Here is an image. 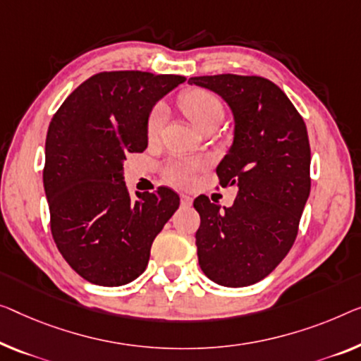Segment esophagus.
<instances>
[{"label": "esophagus", "instance_id": "34e87169", "mask_svg": "<svg viewBox=\"0 0 361 361\" xmlns=\"http://www.w3.org/2000/svg\"><path fill=\"white\" fill-rule=\"evenodd\" d=\"M180 199H181L183 206H191V204H192V197L188 196V195H180Z\"/></svg>", "mask_w": 361, "mask_h": 361}]
</instances>
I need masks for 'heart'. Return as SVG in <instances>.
<instances>
[{
  "label": "heart",
  "mask_w": 361,
  "mask_h": 361,
  "mask_svg": "<svg viewBox=\"0 0 361 361\" xmlns=\"http://www.w3.org/2000/svg\"><path fill=\"white\" fill-rule=\"evenodd\" d=\"M180 106L181 110L186 113L188 118L195 123V125L201 129L211 121H222L224 118V105L217 95L211 90L206 89H192L180 97ZM166 123V109L164 104H157L150 110L146 123L147 137L150 141L159 139L162 134V129ZM201 162L199 160H188V159H178L171 160V162L165 166V176L171 183L178 186H188L192 183L195 173L201 169Z\"/></svg>",
  "instance_id": "b5f03b06"
}]
</instances>
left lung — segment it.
Returning a JSON list of instances; mask_svg holds the SVG:
<instances>
[{
    "instance_id": "1",
    "label": "left lung",
    "mask_w": 361,
    "mask_h": 361,
    "mask_svg": "<svg viewBox=\"0 0 361 361\" xmlns=\"http://www.w3.org/2000/svg\"><path fill=\"white\" fill-rule=\"evenodd\" d=\"M190 84L227 102L235 137L217 166L219 185L236 186L232 207L195 199L202 272L224 287H248L267 277L295 243L310 196L311 150L300 113L276 84L261 76L215 74Z\"/></svg>"
}]
</instances>
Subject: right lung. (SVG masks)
I'll return each mask as SVG.
<instances>
[{
	"label": "right lung",
	"instance_id": "right-lung-1",
	"mask_svg": "<svg viewBox=\"0 0 361 361\" xmlns=\"http://www.w3.org/2000/svg\"><path fill=\"white\" fill-rule=\"evenodd\" d=\"M185 80L97 73L51 118L43 166L51 235L68 264L90 283L120 287L141 276L155 236L180 206L178 195L165 186L131 199L123 162L146 150L150 110Z\"/></svg>",
	"mask_w": 361,
	"mask_h": 361
}]
</instances>
